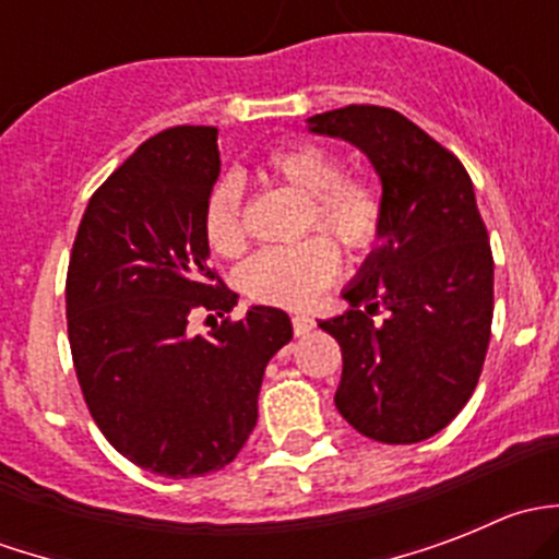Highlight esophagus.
Instances as JSON below:
<instances>
[{
  "label": "esophagus",
  "mask_w": 559,
  "mask_h": 559,
  "mask_svg": "<svg viewBox=\"0 0 559 559\" xmlns=\"http://www.w3.org/2000/svg\"><path fill=\"white\" fill-rule=\"evenodd\" d=\"M292 326H295V335H306L316 326V321L308 313H295L292 316Z\"/></svg>",
  "instance_id": "1"
}]
</instances>
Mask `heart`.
Here are the masks:
<instances>
[{"instance_id": "1", "label": "heart", "mask_w": 559, "mask_h": 559, "mask_svg": "<svg viewBox=\"0 0 559 559\" xmlns=\"http://www.w3.org/2000/svg\"><path fill=\"white\" fill-rule=\"evenodd\" d=\"M267 170L308 197V227H319L348 251L376 246L384 224L379 191L359 178L341 175L335 154L313 143H289L267 156ZM205 240L222 257L246 248L243 183L235 175L218 180L205 202ZM341 270V253L324 235L292 246H267L240 267L238 284L251 300L275 306H306Z\"/></svg>"}]
</instances>
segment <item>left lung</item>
<instances>
[{"label":"left lung","mask_w":559,"mask_h":559,"mask_svg":"<svg viewBox=\"0 0 559 559\" xmlns=\"http://www.w3.org/2000/svg\"><path fill=\"white\" fill-rule=\"evenodd\" d=\"M308 132L362 151L381 180V246L341 292L352 311L319 321L343 352L335 405L381 443H419L465 408L492 326L495 264L471 175L397 110L348 105ZM384 307L376 328L369 313Z\"/></svg>","instance_id":"obj_1"}]
</instances>
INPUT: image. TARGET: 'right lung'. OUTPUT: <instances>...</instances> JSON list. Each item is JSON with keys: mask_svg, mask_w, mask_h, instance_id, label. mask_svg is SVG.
<instances>
[{"mask_svg": "<svg viewBox=\"0 0 559 559\" xmlns=\"http://www.w3.org/2000/svg\"><path fill=\"white\" fill-rule=\"evenodd\" d=\"M216 127L145 140L94 191L67 270L72 362L94 421L143 471L191 478L222 471L257 425L262 376L292 341V319L251 306L207 267L205 202L216 183ZM207 310V336L188 319Z\"/></svg>", "mask_w": 559, "mask_h": 559, "instance_id": "right-lung-1", "label": "right lung"}]
</instances>
